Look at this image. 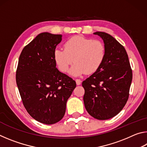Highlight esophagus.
<instances>
[{"instance_id":"34e87169","label":"esophagus","mask_w":147,"mask_h":147,"mask_svg":"<svg viewBox=\"0 0 147 147\" xmlns=\"http://www.w3.org/2000/svg\"><path fill=\"white\" fill-rule=\"evenodd\" d=\"M76 85H80L81 83H82V80L80 79H76Z\"/></svg>"}]
</instances>
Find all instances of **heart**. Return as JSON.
Wrapping results in <instances>:
<instances>
[{
	"mask_svg": "<svg viewBox=\"0 0 147 147\" xmlns=\"http://www.w3.org/2000/svg\"><path fill=\"white\" fill-rule=\"evenodd\" d=\"M64 49L54 52L56 63L60 71L66 73L72 67L71 74L79 76L93 73L100 67L105 57L106 50L102 42L82 36H74L64 43Z\"/></svg>",
	"mask_w": 147,
	"mask_h": 147,
	"instance_id": "heart-1",
	"label": "heart"
}]
</instances>
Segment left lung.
Instances as JSON below:
<instances>
[{
  "label": "left lung",
  "mask_w": 147,
  "mask_h": 147,
  "mask_svg": "<svg viewBox=\"0 0 147 147\" xmlns=\"http://www.w3.org/2000/svg\"><path fill=\"white\" fill-rule=\"evenodd\" d=\"M93 34L102 39L106 53L100 67L83 81L84 102L91 116L107 120L117 115L125 106L132 71L127 53L121 44L105 32Z\"/></svg>",
  "instance_id": "left-lung-1"
}]
</instances>
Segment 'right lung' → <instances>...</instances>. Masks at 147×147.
I'll list each match as a JSON object with an SVG mask.
<instances>
[{"instance_id": "1", "label": "right lung", "mask_w": 147, "mask_h": 147, "mask_svg": "<svg viewBox=\"0 0 147 147\" xmlns=\"http://www.w3.org/2000/svg\"><path fill=\"white\" fill-rule=\"evenodd\" d=\"M61 38L49 32L38 35L22 51L16 71L24 108L35 120L46 124L63 117L67 101L76 86L56 68L54 52Z\"/></svg>"}]
</instances>
